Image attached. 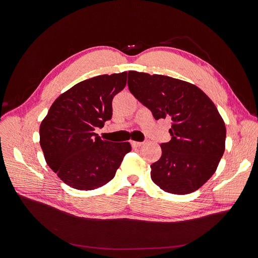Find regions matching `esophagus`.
Returning <instances> with one entry per match:
<instances>
[{
	"instance_id": "obj_1",
	"label": "esophagus",
	"mask_w": 258,
	"mask_h": 258,
	"mask_svg": "<svg viewBox=\"0 0 258 258\" xmlns=\"http://www.w3.org/2000/svg\"><path fill=\"white\" fill-rule=\"evenodd\" d=\"M131 144H132V146H133V147H140V146H142V145H143V142L132 141V142H131Z\"/></svg>"
}]
</instances>
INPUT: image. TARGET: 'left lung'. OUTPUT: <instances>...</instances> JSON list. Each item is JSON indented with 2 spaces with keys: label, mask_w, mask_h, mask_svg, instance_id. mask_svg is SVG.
I'll return each instance as SVG.
<instances>
[{
  "label": "left lung",
  "mask_w": 258,
  "mask_h": 258,
  "mask_svg": "<svg viewBox=\"0 0 258 258\" xmlns=\"http://www.w3.org/2000/svg\"><path fill=\"white\" fill-rule=\"evenodd\" d=\"M128 89L156 120L171 119V140L151 165L156 185L191 194L215 172L225 152L226 126L218 108L197 86L169 76L128 71Z\"/></svg>",
  "instance_id": "left-lung-1"
}]
</instances>
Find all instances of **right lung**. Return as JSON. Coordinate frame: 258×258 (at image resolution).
<instances>
[{
    "label": "right lung",
    "instance_id": "1",
    "mask_svg": "<svg viewBox=\"0 0 258 258\" xmlns=\"http://www.w3.org/2000/svg\"><path fill=\"white\" fill-rule=\"evenodd\" d=\"M127 72L99 75L80 81L62 93L39 126V143L49 167L67 185L93 190L110 182L130 142L101 139L96 127L113 115L112 101L124 89Z\"/></svg>",
    "mask_w": 258,
    "mask_h": 258
}]
</instances>
